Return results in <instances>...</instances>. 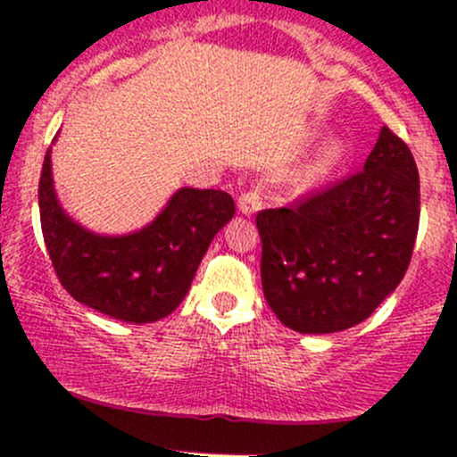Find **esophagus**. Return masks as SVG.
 I'll list each match as a JSON object with an SVG mask.
<instances>
[{
  "instance_id": "esophagus-1",
  "label": "esophagus",
  "mask_w": 457,
  "mask_h": 457,
  "mask_svg": "<svg viewBox=\"0 0 457 457\" xmlns=\"http://www.w3.org/2000/svg\"><path fill=\"white\" fill-rule=\"evenodd\" d=\"M261 205H262V199L256 190L245 192V195L238 196V210H241L245 216H254L256 212L261 210Z\"/></svg>"
}]
</instances>
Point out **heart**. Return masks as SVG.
Returning a JSON list of instances; mask_svg holds the SVG:
<instances>
[{"instance_id": "b5f03b06", "label": "heart", "mask_w": 457, "mask_h": 457, "mask_svg": "<svg viewBox=\"0 0 457 457\" xmlns=\"http://www.w3.org/2000/svg\"><path fill=\"white\" fill-rule=\"evenodd\" d=\"M345 143L343 141H329L325 147H322L320 156H318V168L320 170H329L334 168L336 163L345 159Z\"/></svg>"}]
</instances>
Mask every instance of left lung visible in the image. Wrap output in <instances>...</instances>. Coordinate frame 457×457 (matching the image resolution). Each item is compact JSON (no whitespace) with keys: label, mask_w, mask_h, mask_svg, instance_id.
Instances as JSON below:
<instances>
[{"label":"left lung","mask_w":457,"mask_h":457,"mask_svg":"<svg viewBox=\"0 0 457 457\" xmlns=\"http://www.w3.org/2000/svg\"><path fill=\"white\" fill-rule=\"evenodd\" d=\"M420 179L386 126L361 172L256 216L267 305L298 334H334L373 314L411 261Z\"/></svg>","instance_id":"1"}]
</instances>
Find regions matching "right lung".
<instances>
[{
  "instance_id": "right-lung-1",
  "label": "right lung",
  "mask_w": 457,
  "mask_h": 457,
  "mask_svg": "<svg viewBox=\"0 0 457 457\" xmlns=\"http://www.w3.org/2000/svg\"><path fill=\"white\" fill-rule=\"evenodd\" d=\"M50 154L53 147L46 152L39 179L41 232L66 292L90 310L135 325L172 314L186 298L212 238L232 220V196L179 187L141 229L96 234L59 203Z\"/></svg>"
}]
</instances>
